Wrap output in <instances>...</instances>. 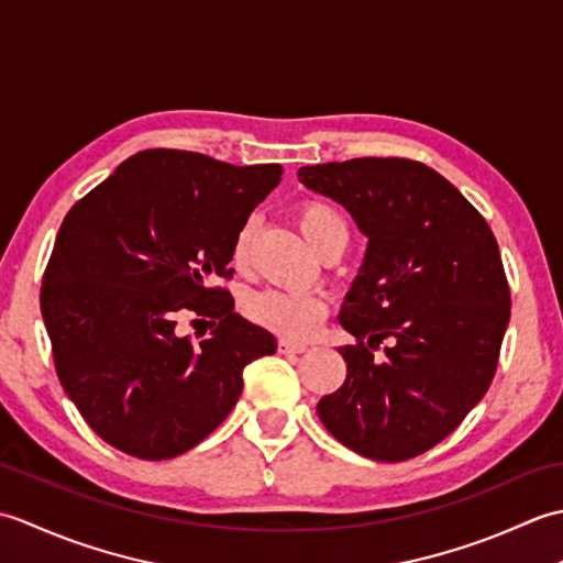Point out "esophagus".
I'll return each mask as SVG.
<instances>
[{
  "label": "esophagus",
  "mask_w": 563,
  "mask_h": 563,
  "mask_svg": "<svg viewBox=\"0 0 563 563\" xmlns=\"http://www.w3.org/2000/svg\"><path fill=\"white\" fill-rule=\"evenodd\" d=\"M305 351H307L305 343H297V341H290V339H280V341H278V353H283V355L305 353Z\"/></svg>",
  "instance_id": "34e87169"
}]
</instances>
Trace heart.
<instances>
[{"label":"heart","instance_id":"heart-1","mask_svg":"<svg viewBox=\"0 0 563 563\" xmlns=\"http://www.w3.org/2000/svg\"><path fill=\"white\" fill-rule=\"evenodd\" d=\"M297 227L305 234L317 254L327 251L329 246L341 244L345 249L349 242V224L343 214L324 200H305L295 212ZM258 220L249 218L239 227L232 246H230V263L236 271H244L251 258V246H254ZM329 307L324 297L309 292H280V290H263L251 295L246 300V317L254 324L278 333L283 339L305 341L321 327L327 319Z\"/></svg>","mask_w":563,"mask_h":563}]
</instances>
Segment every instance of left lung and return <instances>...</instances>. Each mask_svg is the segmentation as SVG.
I'll list each match as a JSON object with an SVG mask.
<instances>
[{
	"label": "left lung",
	"instance_id": "8db88e82",
	"mask_svg": "<svg viewBox=\"0 0 563 563\" xmlns=\"http://www.w3.org/2000/svg\"><path fill=\"white\" fill-rule=\"evenodd\" d=\"M297 176L341 202L367 236L339 317L355 336V345L339 349L349 375L317 413L363 457L411 460L448 438L492 387L510 319L496 236L421 162L361 157L302 166Z\"/></svg>",
	"mask_w": 563,
	"mask_h": 563
}]
</instances>
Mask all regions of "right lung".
<instances>
[{
  "instance_id": "1",
  "label": "right lung",
  "mask_w": 563,
  "mask_h": 563,
  "mask_svg": "<svg viewBox=\"0 0 563 563\" xmlns=\"http://www.w3.org/2000/svg\"><path fill=\"white\" fill-rule=\"evenodd\" d=\"M280 174L145 150L67 212L41 312L59 385L115 450L172 460L196 448L234 409L244 367L275 353L273 333L236 314L220 280L234 273L236 230ZM188 316L211 319L198 344L177 336Z\"/></svg>"
}]
</instances>
